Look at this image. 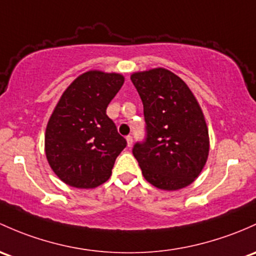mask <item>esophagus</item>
<instances>
[{
	"label": "esophagus",
	"mask_w": 256,
	"mask_h": 256,
	"mask_svg": "<svg viewBox=\"0 0 256 256\" xmlns=\"http://www.w3.org/2000/svg\"><path fill=\"white\" fill-rule=\"evenodd\" d=\"M126 141H128V146L131 147L134 144V140H132V136H126Z\"/></svg>",
	"instance_id": "esophagus-1"
}]
</instances>
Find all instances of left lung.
I'll use <instances>...</instances> for the list:
<instances>
[{"instance_id":"8db88e82","label":"left lung","mask_w":256,"mask_h":256,"mask_svg":"<svg viewBox=\"0 0 256 256\" xmlns=\"http://www.w3.org/2000/svg\"><path fill=\"white\" fill-rule=\"evenodd\" d=\"M141 96L146 137L132 153L144 179L158 189L190 185L208 156V130L201 108L182 78L166 68L131 76Z\"/></svg>"}]
</instances>
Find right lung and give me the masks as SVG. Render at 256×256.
<instances>
[{"instance_id":"1","label":"right lung","mask_w":256,"mask_h":256,"mask_svg":"<svg viewBox=\"0 0 256 256\" xmlns=\"http://www.w3.org/2000/svg\"><path fill=\"white\" fill-rule=\"evenodd\" d=\"M124 84L118 74L90 71L64 90L45 134V152L55 174L80 189H92L112 176L128 142L118 132L106 108Z\"/></svg>"}]
</instances>
